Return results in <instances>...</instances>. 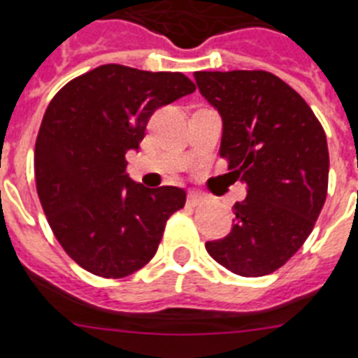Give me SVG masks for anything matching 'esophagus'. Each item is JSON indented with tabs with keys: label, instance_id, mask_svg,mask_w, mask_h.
Returning <instances> with one entry per match:
<instances>
[{
	"label": "esophagus",
	"instance_id": "34e87169",
	"mask_svg": "<svg viewBox=\"0 0 358 358\" xmlns=\"http://www.w3.org/2000/svg\"><path fill=\"white\" fill-rule=\"evenodd\" d=\"M201 201L203 196L198 194V192H189V196H187V205H189V207H196V205H199Z\"/></svg>",
	"mask_w": 358,
	"mask_h": 358
}]
</instances>
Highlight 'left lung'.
Returning a JSON list of instances; mask_svg holds the SVG:
<instances>
[{
    "mask_svg": "<svg viewBox=\"0 0 358 358\" xmlns=\"http://www.w3.org/2000/svg\"><path fill=\"white\" fill-rule=\"evenodd\" d=\"M199 92L223 119L219 153L248 196L208 255L241 276L287 262L310 235L328 191L323 127L298 92L267 71H196Z\"/></svg>",
    "mask_w": 358,
    "mask_h": 358,
    "instance_id": "8db88e82",
    "label": "left lung"
}]
</instances>
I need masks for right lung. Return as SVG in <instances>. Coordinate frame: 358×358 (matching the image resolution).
Instances as JSON below:
<instances>
[{
    "label": "right lung",
    "mask_w": 358,
    "mask_h": 358,
    "mask_svg": "<svg viewBox=\"0 0 358 358\" xmlns=\"http://www.w3.org/2000/svg\"><path fill=\"white\" fill-rule=\"evenodd\" d=\"M196 91L182 73L107 64L64 85L35 143V182L55 237L92 275L123 278L157 253L185 191L148 189L127 175L157 108Z\"/></svg>",
    "instance_id": "right-lung-1"
}]
</instances>
